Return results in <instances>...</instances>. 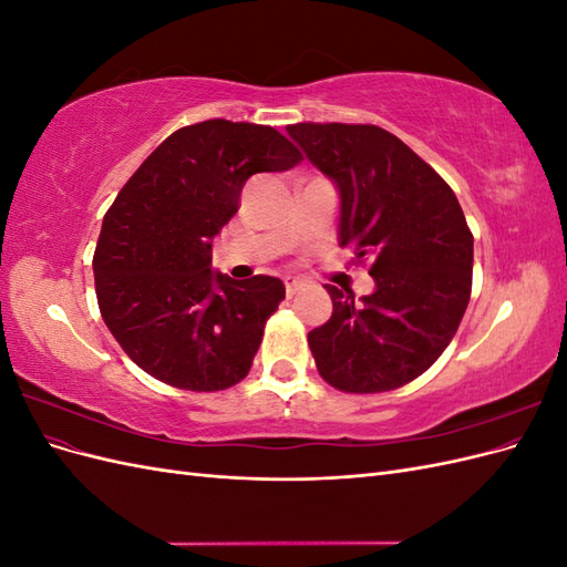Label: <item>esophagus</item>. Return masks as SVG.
I'll list each match as a JSON object with an SVG mask.
<instances>
[{
  "label": "esophagus",
  "instance_id": "34e87169",
  "mask_svg": "<svg viewBox=\"0 0 567 567\" xmlns=\"http://www.w3.org/2000/svg\"><path fill=\"white\" fill-rule=\"evenodd\" d=\"M284 286H286V296L288 298H293L298 290H302L305 288V284L300 281V279H293V277H288L286 281H284Z\"/></svg>",
  "mask_w": 567,
  "mask_h": 567
}]
</instances>
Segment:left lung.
I'll use <instances>...</instances> for the list:
<instances>
[{"instance_id": "1", "label": "left lung", "mask_w": 567, "mask_h": 567, "mask_svg": "<svg viewBox=\"0 0 567 567\" xmlns=\"http://www.w3.org/2000/svg\"><path fill=\"white\" fill-rule=\"evenodd\" d=\"M288 134L340 194V248L371 260L375 290L326 284L333 315L307 342L321 379L354 394L388 392L431 369L471 300L473 234L435 169L375 125L298 123Z\"/></svg>"}]
</instances>
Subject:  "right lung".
Segmentation results:
<instances>
[{
	"label": "right lung",
	"instance_id": "add662e5",
	"mask_svg": "<svg viewBox=\"0 0 567 567\" xmlns=\"http://www.w3.org/2000/svg\"><path fill=\"white\" fill-rule=\"evenodd\" d=\"M300 161L274 127L215 117L169 134L120 188L92 267L101 317L136 367L194 392L246 379L286 288L215 274L213 238L252 175Z\"/></svg>",
	"mask_w": 567,
	"mask_h": 567
}]
</instances>
